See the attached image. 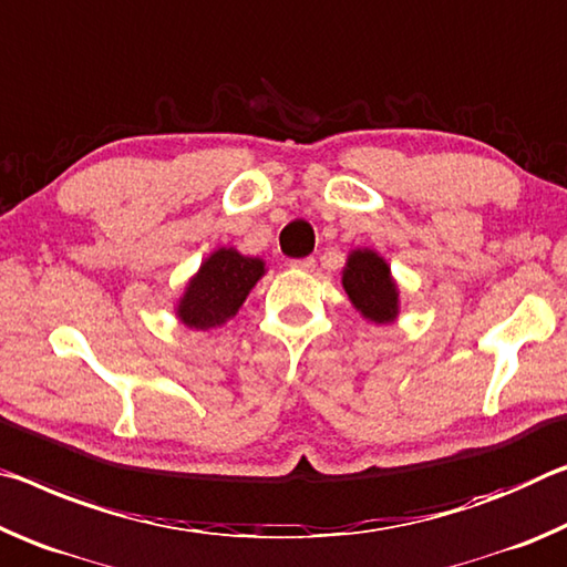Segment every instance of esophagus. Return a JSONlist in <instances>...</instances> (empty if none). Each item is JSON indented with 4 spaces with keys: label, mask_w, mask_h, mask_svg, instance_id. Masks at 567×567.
<instances>
[{
    "label": "esophagus",
    "mask_w": 567,
    "mask_h": 567,
    "mask_svg": "<svg viewBox=\"0 0 567 567\" xmlns=\"http://www.w3.org/2000/svg\"><path fill=\"white\" fill-rule=\"evenodd\" d=\"M289 266L293 268V271H313V268H317V261L309 256V258H296V261H291Z\"/></svg>",
    "instance_id": "1"
}]
</instances>
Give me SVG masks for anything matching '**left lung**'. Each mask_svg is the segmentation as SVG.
<instances>
[{
  "label": "left lung",
  "instance_id": "1",
  "mask_svg": "<svg viewBox=\"0 0 567 567\" xmlns=\"http://www.w3.org/2000/svg\"><path fill=\"white\" fill-rule=\"evenodd\" d=\"M341 286L364 319L389 323L399 317V289L392 278V268L377 250H351L344 271H341Z\"/></svg>",
  "mask_w": 567,
  "mask_h": 567
}]
</instances>
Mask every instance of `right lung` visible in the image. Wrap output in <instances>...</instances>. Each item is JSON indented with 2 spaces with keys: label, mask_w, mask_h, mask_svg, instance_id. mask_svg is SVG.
<instances>
[{
  "label": "right lung",
  "mask_w": 567,
  "mask_h": 567,
  "mask_svg": "<svg viewBox=\"0 0 567 567\" xmlns=\"http://www.w3.org/2000/svg\"><path fill=\"white\" fill-rule=\"evenodd\" d=\"M264 274V258L244 256L236 248L213 250L185 286L175 313L185 327L198 331L223 327L236 317Z\"/></svg>",
  "instance_id": "right-lung-1"
}]
</instances>
